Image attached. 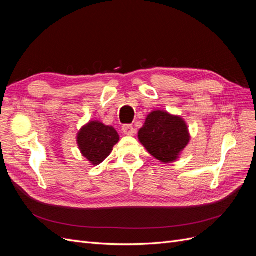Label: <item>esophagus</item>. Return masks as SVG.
<instances>
[{
  "label": "esophagus",
  "mask_w": 256,
  "mask_h": 256,
  "mask_svg": "<svg viewBox=\"0 0 256 256\" xmlns=\"http://www.w3.org/2000/svg\"><path fill=\"white\" fill-rule=\"evenodd\" d=\"M122 130L126 136H132L134 134V131H136L132 125H124Z\"/></svg>",
  "instance_id": "1"
}]
</instances>
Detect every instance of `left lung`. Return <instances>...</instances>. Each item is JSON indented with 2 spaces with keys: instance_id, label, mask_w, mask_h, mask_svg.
Instances as JSON below:
<instances>
[{
  "instance_id": "8db88e82",
  "label": "left lung",
  "mask_w": 256,
  "mask_h": 256,
  "mask_svg": "<svg viewBox=\"0 0 256 256\" xmlns=\"http://www.w3.org/2000/svg\"><path fill=\"white\" fill-rule=\"evenodd\" d=\"M138 140L152 156L161 162H173L189 143L184 122L166 112L154 111L138 131Z\"/></svg>"
}]
</instances>
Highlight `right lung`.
Segmentation results:
<instances>
[{
  "instance_id": "add662e5",
  "label": "right lung",
  "mask_w": 256,
  "mask_h": 256,
  "mask_svg": "<svg viewBox=\"0 0 256 256\" xmlns=\"http://www.w3.org/2000/svg\"><path fill=\"white\" fill-rule=\"evenodd\" d=\"M120 136L112 127L102 122H90L78 134V145L83 156L97 166L109 156Z\"/></svg>"
}]
</instances>
